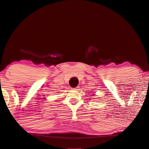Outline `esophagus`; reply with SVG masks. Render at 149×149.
<instances>
[{
    "label": "esophagus",
    "mask_w": 149,
    "mask_h": 149,
    "mask_svg": "<svg viewBox=\"0 0 149 149\" xmlns=\"http://www.w3.org/2000/svg\"><path fill=\"white\" fill-rule=\"evenodd\" d=\"M77 88H74V90H77Z\"/></svg>",
    "instance_id": "1"
}]
</instances>
